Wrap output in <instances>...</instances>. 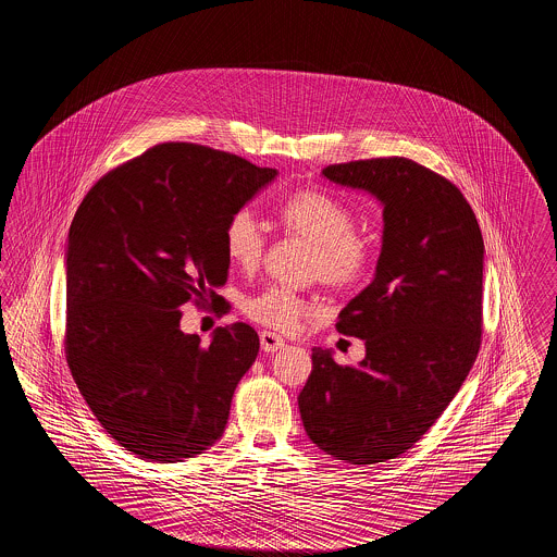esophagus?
<instances>
[{"label":"esophagus","instance_id":"34e87169","mask_svg":"<svg viewBox=\"0 0 557 557\" xmlns=\"http://www.w3.org/2000/svg\"><path fill=\"white\" fill-rule=\"evenodd\" d=\"M284 346H286V341L280 334H275V332H261V348L265 352H277Z\"/></svg>","mask_w":557,"mask_h":557}]
</instances>
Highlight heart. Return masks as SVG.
<instances>
[{
	"instance_id": "heart-1",
	"label": "heart",
	"mask_w": 557,
	"mask_h": 557,
	"mask_svg": "<svg viewBox=\"0 0 557 557\" xmlns=\"http://www.w3.org/2000/svg\"><path fill=\"white\" fill-rule=\"evenodd\" d=\"M280 223L292 236L307 239L315 246L311 271L330 286H355L373 265L375 246L368 236L355 232V212L323 189H302L292 194L280 207ZM223 244L227 259L234 265L252 271L259 267L265 252L263 225L248 209L236 211L225 223ZM246 313L267 327L294 332L302 319L313 313V307L290 288L269 286L261 294L248 298Z\"/></svg>"
}]
</instances>
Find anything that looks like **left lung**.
Instances as JSON below:
<instances>
[{
    "label": "left lung",
    "mask_w": 557,
    "mask_h": 557,
    "mask_svg": "<svg viewBox=\"0 0 557 557\" xmlns=\"http://www.w3.org/2000/svg\"><path fill=\"white\" fill-rule=\"evenodd\" d=\"M321 175L375 196L384 232L370 286L336 323L341 334L366 341V359L338 366L330 350L313 348L298 407L319 449L371 466L411 449L472 370L484 242L463 194L413 160H352Z\"/></svg>",
    "instance_id": "left-lung-1"
}]
</instances>
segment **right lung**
Wrapping results in <instances>:
<instances>
[{
  "label": "right lung",
  "instance_id": "add662e5",
  "mask_svg": "<svg viewBox=\"0 0 557 557\" xmlns=\"http://www.w3.org/2000/svg\"><path fill=\"white\" fill-rule=\"evenodd\" d=\"M277 171L207 146L166 141L112 169L69 230L64 350L81 395L133 455L175 463L221 438L259 352L246 323L211 345L180 330L187 300L227 282V219Z\"/></svg>",
  "mask_w": 557,
  "mask_h": 557
}]
</instances>
